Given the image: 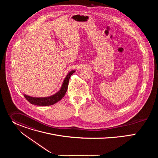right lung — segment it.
Instances as JSON below:
<instances>
[{"instance_id": "add662e5", "label": "right lung", "mask_w": 158, "mask_h": 158, "mask_svg": "<svg viewBox=\"0 0 158 158\" xmlns=\"http://www.w3.org/2000/svg\"><path fill=\"white\" fill-rule=\"evenodd\" d=\"M74 73H75V71H71L67 74V75L66 76V77H65L63 81V83L62 84V86L60 90L54 95H52L48 97H44V98L31 97L26 94H24V96L32 104H34L37 106H51V105L54 104L58 101H59L64 96L67 90V87H68V84H69L70 77Z\"/></svg>"}]
</instances>
